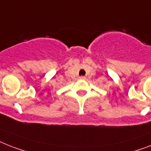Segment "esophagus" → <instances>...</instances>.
Masks as SVG:
<instances>
[{
    "label": "esophagus",
    "mask_w": 151,
    "mask_h": 151,
    "mask_svg": "<svg viewBox=\"0 0 151 151\" xmlns=\"http://www.w3.org/2000/svg\"><path fill=\"white\" fill-rule=\"evenodd\" d=\"M79 78L81 80H85V77H84V76H81V77H80Z\"/></svg>",
    "instance_id": "esophagus-1"
}]
</instances>
